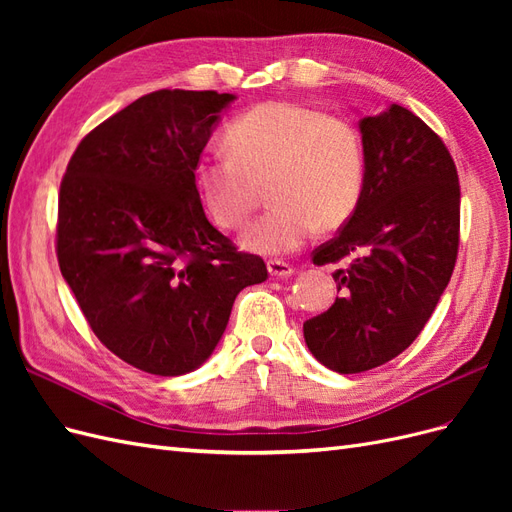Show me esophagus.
Masks as SVG:
<instances>
[{"label": "esophagus", "instance_id": "esophagus-1", "mask_svg": "<svg viewBox=\"0 0 512 512\" xmlns=\"http://www.w3.org/2000/svg\"><path fill=\"white\" fill-rule=\"evenodd\" d=\"M267 269H269L271 277H290L294 273V269L284 260H269Z\"/></svg>", "mask_w": 512, "mask_h": 512}]
</instances>
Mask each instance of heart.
Returning a JSON list of instances; mask_svg holds the SVG:
<instances>
[{"label": "heart", "instance_id": "b5f03b06", "mask_svg": "<svg viewBox=\"0 0 512 512\" xmlns=\"http://www.w3.org/2000/svg\"><path fill=\"white\" fill-rule=\"evenodd\" d=\"M228 149L200 158V203L220 228H241L269 185L273 209L241 243L256 254H286L322 228L342 226L365 185V149L352 121L297 102H262L230 123Z\"/></svg>", "mask_w": 512, "mask_h": 512}]
</instances>
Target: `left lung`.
Segmentation results:
<instances>
[{"label": "left lung", "instance_id": "left-lung-1", "mask_svg": "<svg viewBox=\"0 0 512 512\" xmlns=\"http://www.w3.org/2000/svg\"><path fill=\"white\" fill-rule=\"evenodd\" d=\"M365 185L339 235L314 252L337 269L339 297L303 322L305 344L337 374H361L404 352L451 282L459 247V177L442 138L408 108L359 121Z\"/></svg>", "mask_w": 512, "mask_h": 512}]
</instances>
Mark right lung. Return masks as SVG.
I'll use <instances>...</instances> for the list:
<instances>
[{
  "label": "right lung",
  "mask_w": 512,
  "mask_h": 512,
  "mask_svg": "<svg viewBox=\"0 0 512 512\" xmlns=\"http://www.w3.org/2000/svg\"><path fill=\"white\" fill-rule=\"evenodd\" d=\"M232 100L185 89L138 98L83 138L61 181V275L100 342L147 374L203 365L237 294L267 280L260 256L209 224L194 181Z\"/></svg>",
  "instance_id": "add662e5"
}]
</instances>
